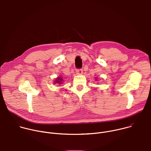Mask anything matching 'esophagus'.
I'll use <instances>...</instances> for the list:
<instances>
[{"label": "esophagus", "mask_w": 151, "mask_h": 151, "mask_svg": "<svg viewBox=\"0 0 151 151\" xmlns=\"http://www.w3.org/2000/svg\"><path fill=\"white\" fill-rule=\"evenodd\" d=\"M76 72L78 75H81L83 73V70L82 69H76Z\"/></svg>", "instance_id": "esophagus-1"}]
</instances>
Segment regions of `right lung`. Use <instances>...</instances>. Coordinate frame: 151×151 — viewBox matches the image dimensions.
<instances>
[{
	"label": "right lung",
	"mask_w": 151,
	"mask_h": 151,
	"mask_svg": "<svg viewBox=\"0 0 151 151\" xmlns=\"http://www.w3.org/2000/svg\"><path fill=\"white\" fill-rule=\"evenodd\" d=\"M62 78H60V77H58L57 79H56V81H55V83H62Z\"/></svg>",
	"instance_id": "1"
}]
</instances>
